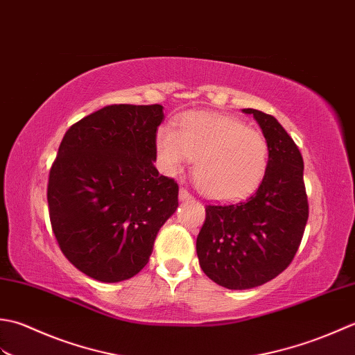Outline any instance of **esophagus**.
Wrapping results in <instances>:
<instances>
[{
    "instance_id": "34e87169",
    "label": "esophagus",
    "mask_w": 355,
    "mask_h": 355,
    "mask_svg": "<svg viewBox=\"0 0 355 355\" xmlns=\"http://www.w3.org/2000/svg\"><path fill=\"white\" fill-rule=\"evenodd\" d=\"M179 199L180 200H191L193 196H191L190 191L185 190V188H180V190H179Z\"/></svg>"
}]
</instances>
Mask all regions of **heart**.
Listing matches in <instances>:
<instances>
[{
	"label": "heart",
	"mask_w": 355,
	"mask_h": 355,
	"mask_svg": "<svg viewBox=\"0 0 355 355\" xmlns=\"http://www.w3.org/2000/svg\"><path fill=\"white\" fill-rule=\"evenodd\" d=\"M164 167L176 171L191 159L194 180L205 196L234 200L262 184L270 165V146L257 130L219 113L193 112L178 130L162 127L156 137Z\"/></svg>",
	"instance_id": "b5f03b06"
}]
</instances>
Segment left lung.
Instances as JSON below:
<instances>
[{
    "label": "left lung",
    "mask_w": 355,
    "mask_h": 355,
    "mask_svg": "<svg viewBox=\"0 0 355 355\" xmlns=\"http://www.w3.org/2000/svg\"><path fill=\"white\" fill-rule=\"evenodd\" d=\"M270 146V165L254 194L233 204L205 207L196 251L202 271L220 286L250 289L285 271L297 252L308 220L303 159L279 121L254 108Z\"/></svg>",
    "instance_id": "left-lung-1"
}]
</instances>
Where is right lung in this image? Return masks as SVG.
Instances as JSON below:
<instances>
[{
  "instance_id": "right-lung-1",
  "label": "right lung",
  "mask_w": 355,
  "mask_h": 355,
  "mask_svg": "<svg viewBox=\"0 0 355 355\" xmlns=\"http://www.w3.org/2000/svg\"><path fill=\"white\" fill-rule=\"evenodd\" d=\"M162 108L107 105L71 125L58 148L47 185L50 223L62 254L92 279L136 276L179 205L176 180L153 165Z\"/></svg>"
}]
</instances>
